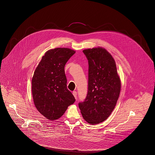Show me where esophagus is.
I'll list each match as a JSON object with an SVG mask.
<instances>
[{"instance_id":"esophagus-1","label":"esophagus","mask_w":155,"mask_h":155,"mask_svg":"<svg viewBox=\"0 0 155 155\" xmlns=\"http://www.w3.org/2000/svg\"><path fill=\"white\" fill-rule=\"evenodd\" d=\"M72 94L74 96V97H75V98L76 99L77 98V93L76 92V91H73V93H72Z\"/></svg>"}]
</instances>
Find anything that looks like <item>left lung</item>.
<instances>
[{
  "mask_svg": "<svg viewBox=\"0 0 155 155\" xmlns=\"http://www.w3.org/2000/svg\"><path fill=\"white\" fill-rule=\"evenodd\" d=\"M88 62V92L78 103L84 119L94 125L110 116L119 97L121 83L115 61L102 48L83 50Z\"/></svg>",
  "mask_w": 155,
  "mask_h": 155,
  "instance_id": "1",
  "label": "left lung"
}]
</instances>
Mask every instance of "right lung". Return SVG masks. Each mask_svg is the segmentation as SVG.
<instances>
[{"label":"right lung","mask_w":155,"mask_h":155,"mask_svg":"<svg viewBox=\"0 0 155 155\" xmlns=\"http://www.w3.org/2000/svg\"><path fill=\"white\" fill-rule=\"evenodd\" d=\"M75 53L69 48H57L46 52L32 80L34 102L39 112L47 119L57 120L75 99L67 87L64 67Z\"/></svg>","instance_id":"1"}]
</instances>
